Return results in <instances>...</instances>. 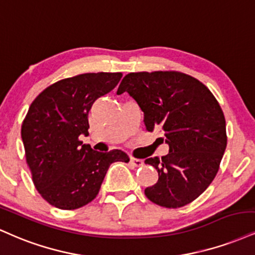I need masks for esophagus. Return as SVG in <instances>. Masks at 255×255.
<instances>
[{"instance_id":"34e87169","label":"esophagus","mask_w":255,"mask_h":255,"mask_svg":"<svg viewBox=\"0 0 255 255\" xmlns=\"http://www.w3.org/2000/svg\"><path fill=\"white\" fill-rule=\"evenodd\" d=\"M130 163L133 164V166H136V167L143 166V161L142 160H139V158H134L132 156L130 157Z\"/></svg>"}]
</instances>
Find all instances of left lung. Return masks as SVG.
<instances>
[{"instance_id":"1","label":"left lung","mask_w":255,"mask_h":255,"mask_svg":"<svg viewBox=\"0 0 255 255\" xmlns=\"http://www.w3.org/2000/svg\"><path fill=\"white\" fill-rule=\"evenodd\" d=\"M124 92L144 113L146 130L162 132L169 145L161 160L145 158L158 173L156 184L144 190L146 198L168 209L190 204L215 179L227 148L226 118L216 98L179 71L130 73L117 94Z\"/></svg>"}]
</instances>
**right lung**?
<instances>
[{
  "label": "right lung",
  "mask_w": 255,
  "mask_h": 255,
  "mask_svg": "<svg viewBox=\"0 0 255 255\" xmlns=\"http://www.w3.org/2000/svg\"><path fill=\"white\" fill-rule=\"evenodd\" d=\"M122 73H88L61 80L33 100L21 127L26 162L40 196L62 210H75L98 196L110 164L128 162L124 151L99 152L88 136V113L118 85Z\"/></svg>",
  "instance_id": "right-lung-1"
}]
</instances>
